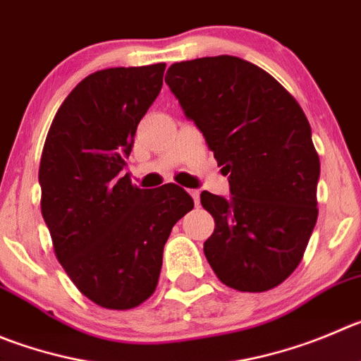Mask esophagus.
Masks as SVG:
<instances>
[{"mask_svg": "<svg viewBox=\"0 0 361 361\" xmlns=\"http://www.w3.org/2000/svg\"><path fill=\"white\" fill-rule=\"evenodd\" d=\"M188 194H190V196H192L194 203L200 204V190H188Z\"/></svg>", "mask_w": 361, "mask_h": 361, "instance_id": "34e87169", "label": "esophagus"}]
</instances>
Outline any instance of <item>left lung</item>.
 <instances>
[{"mask_svg":"<svg viewBox=\"0 0 361 361\" xmlns=\"http://www.w3.org/2000/svg\"><path fill=\"white\" fill-rule=\"evenodd\" d=\"M165 83L214 151L231 196L204 190L215 221L204 257L240 292L278 287L302 260L317 222L321 161L298 101L255 63L219 55L173 63Z\"/></svg>","mask_w":361,"mask_h":361,"instance_id":"obj_1","label":"left lung"}]
</instances>
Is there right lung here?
I'll return each mask as SVG.
<instances>
[{
  "label": "right lung",
  "mask_w": 361,
  "mask_h": 361,
  "mask_svg": "<svg viewBox=\"0 0 361 361\" xmlns=\"http://www.w3.org/2000/svg\"><path fill=\"white\" fill-rule=\"evenodd\" d=\"M165 63L96 71L60 104L39 167L40 210L56 260L85 298L130 310L151 298L164 245L194 201L174 183L147 190L123 174Z\"/></svg>",
  "instance_id": "right-lung-1"
}]
</instances>
